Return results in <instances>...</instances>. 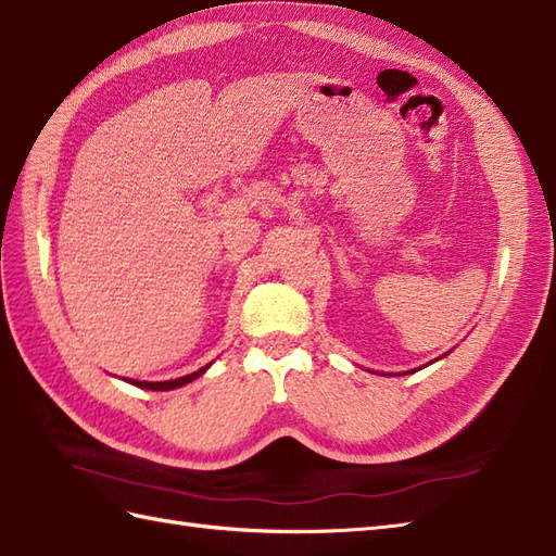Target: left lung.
<instances>
[{"instance_id": "1", "label": "left lung", "mask_w": 556, "mask_h": 556, "mask_svg": "<svg viewBox=\"0 0 556 556\" xmlns=\"http://www.w3.org/2000/svg\"><path fill=\"white\" fill-rule=\"evenodd\" d=\"M407 374H412V371H407Z\"/></svg>"}]
</instances>
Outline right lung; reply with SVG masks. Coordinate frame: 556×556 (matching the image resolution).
<instances>
[{
	"label": "right lung",
	"instance_id": "add662e5",
	"mask_svg": "<svg viewBox=\"0 0 556 556\" xmlns=\"http://www.w3.org/2000/svg\"><path fill=\"white\" fill-rule=\"evenodd\" d=\"M211 365H205V367H201L199 371H191V374H187V377H179V379H170V381H132L130 379V383L132 386H137V389H147V391H173V389H179V386H185V383H189V381H193V379H199L201 374L208 369Z\"/></svg>",
	"mask_w": 556,
	"mask_h": 556
}]
</instances>
